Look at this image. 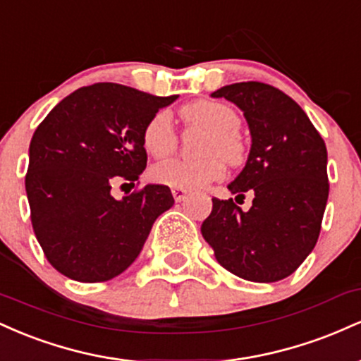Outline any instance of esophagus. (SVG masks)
Segmentation results:
<instances>
[{"label": "esophagus", "mask_w": 361, "mask_h": 361, "mask_svg": "<svg viewBox=\"0 0 361 361\" xmlns=\"http://www.w3.org/2000/svg\"><path fill=\"white\" fill-rule=\"evenodd\" d=\"M171 192H173V197H175L176 202H183L186 198V195H188L186 193V190H183V188H173Z\"/></svg>", "instance_id": "34e87169"}]
</instances>
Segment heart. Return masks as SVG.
<instances>
[{
    "label": "heart",
    "instance_id": "obj_1",
    "mask_svg": "<svg viewBox=\"0 0 361 361\" xmlns=\"http://www.w3.org/2000/svg\"><path fill=\"white\" fill-rule=\"evenodd\" d=\"M188 122L209 130L202 144L200 159H166L151 169L152 180L171 188L197 190L221 180L226 164L241 163L244 154L243 140L238 128L241 118L231 106L221 102L202 100L181 110ZM178 137L171 115L166 110L157 111L149 118L142 130V146L152 157H166L176 149Z\"/></svg>",
    "mask_w": 361,
    "mask_h": 361
}]
</instances>
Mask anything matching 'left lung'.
Returning <instances> with one entry per match:
<instances>
[{
    "mask_svg": "<svg viewBox=\"0 0 361 361\" xmlns=\"http://www.w3.org/2000/svg\"><path fill=\"white\" fill-rule=\"evenodd\" d=\"M244 111L251 130L246 166L231 193L255 195L243 212L229 200L212 198L202 235L215 258L235 276L271 283L287 279L316 246L329 195L327 151L305 111L288 94L259 81L214 91Z\"/></svg>",
    "mask_w": 361,
    "mask_h": 361,
    "instance_id": "left-lung-1",
    "label": "left lung"
}]
</instances>
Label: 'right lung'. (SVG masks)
Here are the masks:
<instances>
[{
    "label": "right lung",
    "mask_w": 361,
    "mask_h": 361,
    "mask_svg": "<svg viewBox=\"0 0 361 361\" xmlns=\"http://www.w3.org/2000/svg\"><path fill=\"white\" fill-rule=\"evenodd\" d=\"M97 82L57 103L34 132L25 176L32 227L49 263L68 279L100 283L126 271L152 224L175 204L166 185L115 200L146 169L142 130L176 100Z\"/></svg>",
    "instance_id": "right-lung-1"
}]
</instances>
